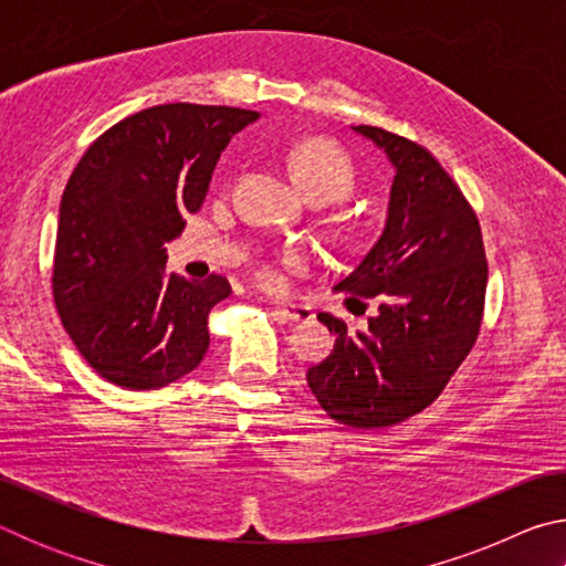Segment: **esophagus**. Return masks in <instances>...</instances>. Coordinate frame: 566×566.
<instances>
[{
  "instance_id": "obj_1",
  "label": "esophagus",
  "mask_w": 566,
  "mask_h": 566,
  "mask_svg": "<svg viewBox=\"0 0 566 566\" xmlns=\"http://www.w3.org/2000/svg\"><path fill=\"white\" fill-rule=\"evenodd\" d=\"M274 310L284 314L290 322H310L314 319V312L310 304H296V302H276Z\"/></svg>"
}]
</instances>
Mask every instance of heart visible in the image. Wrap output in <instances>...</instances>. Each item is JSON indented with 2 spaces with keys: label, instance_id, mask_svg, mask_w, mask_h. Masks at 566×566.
I'll return each mask as SVG.
<instances>
[{
  "label": "heart",
  "instance_id": "b5f03b06",
  "mask_svg": "<svg viewBox=\"0 0 566 566\" xmlns=\"http://www.w3.org/2000/svg\"><path fill=\"white\" fill-rule=\"evenodd\" d=\"M290 169L314 205L342 202L357 185L349 157L324 139H306L296 145L290 151ZM260 276L266 284L280 282V272L274 266H262Z\"/></svg>",
  "mask_w": 566,
  "mask_h": 566
}]
</instances>
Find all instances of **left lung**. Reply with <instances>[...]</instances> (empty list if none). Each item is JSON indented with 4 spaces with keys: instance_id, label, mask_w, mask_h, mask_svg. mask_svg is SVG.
<instances>
[{
    "instance_id": "obj_1",
    "label": "left lung",
    "mask_w": 566,
    "mask_h": 566,
    "mask_svg": "<svg viewBox=\"0 0 566 566\" xmlns=\"http://www.w3.org/2000/svg\"><path fill=\"white\" fill-rule=\"evenodd\" d=\"M395 167L377 244L334 286L375 296L364 332L322 312L334 349L306 381L327 415L354 429L399 424L442 395L482 327V229L454 179L424 147L379 127H352Z\"/></svg>"
}]
</instances>
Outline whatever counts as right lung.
Here are the masks:
<instances>
[{"label":"right lung","instance_id":"obj_1","mask_svg":"<svg viewBox=\"0 0 566 566\" xmlns=\"http://www.w3.org/2000/svg\"><path fill=\"white\" fill-rule=\"evenodd\" d=\"M260 112L159 104L107 129L66 181L52 290L90 367L122 389H159L209 347L207 317L232 294L224 276L167 272L165 244L197 212L229 139Z\"/></svg>","mask_w":566,"mask_h":566}]
</instances>
